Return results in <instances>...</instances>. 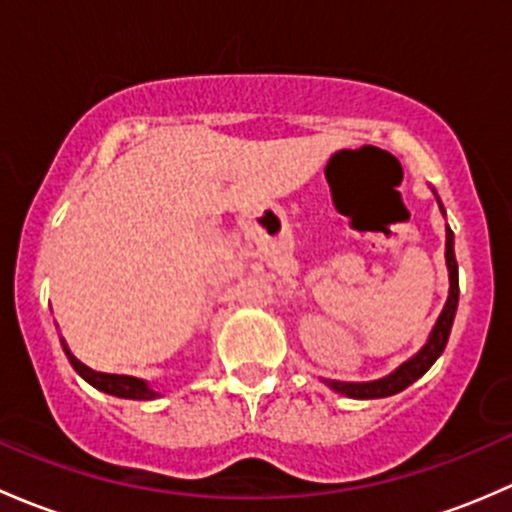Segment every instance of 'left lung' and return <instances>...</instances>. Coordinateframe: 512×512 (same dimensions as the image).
<instances>
[{"label": "left lung", "mask_w": 512, "mask_h": 512, "mask_svg": "<svg viewBox=\"0 0 512 512\" xmlns=\"http://www.w3.org/2000/svg\"><path fill=\"white\" fill-rule=\"evenodd\" d=\"M431 192H434L436 202H439L441 214L446 217V209L444 204H441L439 194H436L434 187H431ZM446 268H449V298H446L444 310H441L439 318H436L434 328H431V333L426 337L424 345H421V350L414 352L407 362H402V365H399L394 372H389L387 377L372 379V382H337V379H323L333 392L350 399L392 397V394H399L402 389H407L409 384L416 382L421 374H426V370L439 360L446 342H449L451 325H453V318H456V308H458V263H456V254H453V231L449 229V224H446Z\"/></svg>", "instance_id": "left-lung-1"}]
</instances>
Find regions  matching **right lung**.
Masks as SVG:
<instances>
[{
	"label": "right lung",
	"mask_w": 512,
	"mask_h": 512,
	"mask_svg": "<svg viewBox=\"0 0 512 512\" xmlns=\"http://www.w3.org/2000/svg\"><path fill=\"white\" fill-rule=\"evenodd\" d=\"M63 350H66L68 362H71L73 370L81 374V377L86 379L91 387H96L98 392H105V394H110V397H120V399H138V402H150V399L160 397V392H155V389H152L145 379L128 377V374L93 372L91 367L81 365V362H78L76 357L68 352V347H63Z\"/></svg>",
	"instance_id": "right-lung-1"
}]
</instances>
